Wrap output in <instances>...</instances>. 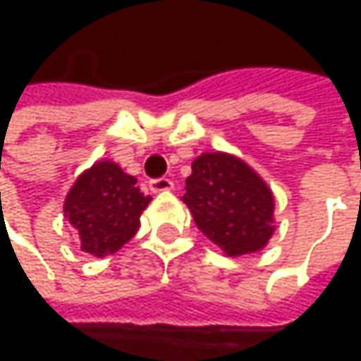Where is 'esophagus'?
Returning a JSON list of instances; mask_svg holds the SVG:
<instances>
[{
    "label": "esophagus",
    "instance_id": "34e87169",
    "mask_svg": "<svg viewBox=\"0 0 361 361\" xmlns=\"http://www.w3.org/2000/svg\"><path fill=\"white\" fill-rule=\"evenodd\" d=\"M150 190H152V192H169V190H173V181L169 180V178L150 180Z\"/></svg>",
    "mask_w": 361,
    "mask_h": 361
}]
</instances>
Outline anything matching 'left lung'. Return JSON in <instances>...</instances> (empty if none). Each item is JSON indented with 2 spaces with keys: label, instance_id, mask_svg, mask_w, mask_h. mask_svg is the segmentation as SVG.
<instances>
[{
  "label": "left lung",
  "instance_id": "left-lung-1",
  "mask_svg": "<svg viewBox=\"0 0 361 361\" xmlns=\"http://www.w3.org/2000/svg\"><path fill=\"white\" fill-rule=\"evenodd\" d=\"M181 200L196 228L230 257L263 249L274 234L269 188L251 167L230 154H200L192 163Z\"/></svg>",
  "mask_w": 361,
  "mask_h": 361
}]
</instances>
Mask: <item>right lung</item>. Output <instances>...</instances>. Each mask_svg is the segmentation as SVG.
<instances>
[{
  "mask_svg": "<svg viewBox=\"0 0 361 361\" xmlns=\"http://www.w3.org/2000/svg\"><path fill=\"white\" fill-rule=\"evenodd\" d=\"M135 178L110 161L96 163L71 188L64 200V217L81 240V251L106 257L133 238L140 215L148 207Z\"/></svg>",
  "mask_w": 361,
  "mask_h": 361,
  "instance_id": "obj_1",
  "label": "right lung"
}]
</instances>
